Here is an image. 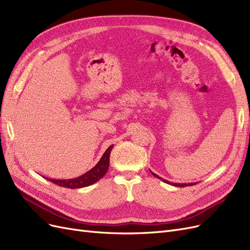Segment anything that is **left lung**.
<instances>
[{
  "mask_svg": "<svg viewBox=\"0 0 250 250\" xmlns=\"http://www.w3.org/2000/svg\"><path fill=\"white\" fill-rule=\"evenodd\" d=\"M150 172L152 173V175H153L154 177H156V178H158V179H161L162 181H164V183L168 184V185H172V186H174V187H180V188H184V187H188V186H194V185H196V183H190V184H177V183H170V181H168V180H166V179H164V178L160 177V176L157 175V174L153 173L152 171H150Z\"/></svg>",
  "mask_w": 250,
  "mask_h": 250,
  "instance_id": "left-lung-1",
  "label": "left lung"
}]
</instances>
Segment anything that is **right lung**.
<instances>
[{
	"label": "right lung",
	"instance_id": "1",
	"mask_svg": "<svg viewBox=\"0 0 250 250\" xmlns=\"http://www.w3.org/2000/svg\"><path fill=\"white\" fill-rule=\"evenodd\" d=\"M112 148H113L112 145L109 146L106 149V151L104 152V154L102 155L101 160L97 163L95 167L79 177L72 178V179H52L47 177L44 178L59 187H63L67 188H84L90 185H94L98 180H100L105 174H106L109 167V155Z\"/></svg>",
	"mask_w": 250,
	"mask_h": 250
}]
</instances>
